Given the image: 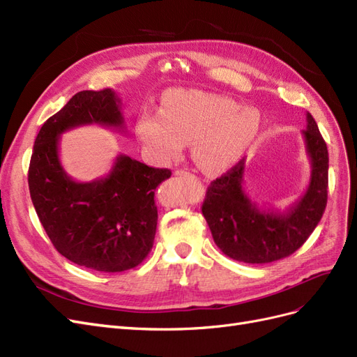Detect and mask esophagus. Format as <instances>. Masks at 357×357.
<instances>
[{
	"label": "esophagus",
	"instance_id": "1",
	"mask_svg": "<svg viewBox=\"0 0 357 357\" xmlns=\"http://www.w3.org/2000/svg\"><path fill=\"white\" fill-rule=\"evenodd\" d=\"M176 176H182V178H188V176H192L190 172H185V170H176L175 172Z\"/></svg>",
	"mask_w": 357,
	"mask_h": 357
}]
</instances>
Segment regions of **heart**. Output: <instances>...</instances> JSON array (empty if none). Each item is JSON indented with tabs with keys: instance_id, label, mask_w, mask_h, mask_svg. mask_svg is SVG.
<instances>
[{
	"instance_id": "b5f03b06",
	"label": "heart",
	"mask_w": 357,
	"mask_h": 357,
	"mask_svg": "<svg viewBox=\"0 0 357 357\" xmlns=\"http://www.w3.org/2000/svg\"><path fill=\"white\" fill-rule=\"evenodd\" d=\"M261 129L257 109L240 107L225 95L204 90H174L163 98L162 112L144 109L135 133L158 163L176 160L191 144V155L204 174L236 165Z\"/></svg>"
}]
</instances>
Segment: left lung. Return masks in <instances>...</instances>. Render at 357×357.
Instances as JSON below:
<instances>
[{"label":"left lung","mask_w":357,"mask_h":357,"mask_svg":"<svg viewBox=\"0 0 357 357\" xmlns=\"http://www.w3.org/2000/svg\"><path fill=\"white\" fill-rule=\"evenodd\" d=\"M303 130L312 165L308 187L286 211L258 208L249 199L245 160L215 179L202 206L216 246L236 261L266 264L289 257L317 227L328 202V148L312 114H305Z\"/></svg>","instance_id":"8db88e82"}]
</instances>
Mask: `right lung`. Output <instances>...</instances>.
<instances>
[{"label": "right lung", "mask_w": 357, "mask_h": 357, "mask_svg": "<svg viewBox=\"0 0 357 357\" xmlns=\"http://www.w3.org/2000/svg\"><path fill=\"white\" fill-rule=\"evenodd\" d=\"M87 124L124 132L116 91H78L43 124L29 163V192L61 255L90 270L120 273L139 266L151 250L158 216L154 194L172 172L119 154L107 176L73 179L59 158L61 136Z\"/></svg>", "instance_id": "1"}]
</instances>
